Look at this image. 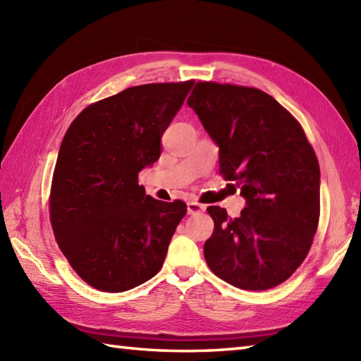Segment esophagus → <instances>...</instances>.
I'll use <instances>...</instances> for the list:
<instances>
[{
  "instance_id": "obj_1",
  "label": "esophagus",
  "mask_w": 361,
  "mask_h": 361,
  "mask_svg": "<svg viewBox=\"0 0 361 361\" xmlns=\"http://www.w3.org/2000/svg\"><path fill=\"white\" fill-rule=\"evenodd\" d=\"M206 208L203 204L197 203V202H189L188 203V214H190V216H194V214H200L203 212Z\"/></svg>"
}]
</instances>
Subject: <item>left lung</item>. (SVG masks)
Listing matches in <instances>:
<instances>
[{"label": "left lung", "instance_id": "obj_1", "mask_svg": "<svg viewBox=\"0 0 361 361\" xmlns=\"http://www.w3.org/2000/svg\"><path fill=\"white\" fill-rule=\"evenodd\" d=\"M188 105L219 145L220 173L245 198L239 217L209 206L204 243L212 273L234 287L267 290L288 279L319 220V164L299 122L270 94L198 82Z\"/></svg>", "mask_w": 361, "mask_h": 361}]
</instances>
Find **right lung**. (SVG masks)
I'll use <instances>...</instances> for the list:
<instances>
[{
    "instance_id": "add662e5",
    "label": "right lung",
    "mask_w": 361,
    "mask_h": 361,
    "mask_svg": "<svg viewBox=\"0 0 361 361\" xmlns=\"http://www.w3.org/2000/svg\"><path fill=\"white\" fill-rule=\"evenodd\" d=\"M194 82L127 88L87 106L60 145L49 197L51 225L74 271L121 293L163 267L186 204L145 195L137 173L161 155V136Z\"/></svg>"
}]
</instances>
